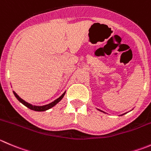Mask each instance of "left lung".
Segmentation results:
<instances>
[{
	"label": "left lung",
	"mask_w": 151,
	"mask_h": 151,
	"mask_svg": "<svg viewBox=\"0 0 151 151\" xmlns=\"http://www.w3.org/2000/svg\"><path fill=\"white\" fill-rule=\"evenodd\" d=\"M97 110H99V111H101V110H99V109H97ZM102 111V112H103V113H105V114H106V113L104 112V111ZM122 115H123V114H122ZM122 115H121V116H122Z\"/></svg>",
	"instance_id": "1"
}]
</instances>
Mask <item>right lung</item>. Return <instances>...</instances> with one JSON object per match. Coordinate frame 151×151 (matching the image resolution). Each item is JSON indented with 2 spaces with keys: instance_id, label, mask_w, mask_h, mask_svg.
<instances>
[{
  "instance_id": "add662e5",
  "label": "right lung",
  "mask_w": 151,
  "mask_h": 151,
  "mask_svg": "<svg viewBox=\"0 0 151 151\" xmlns=\"http://www.w3.org/2000/svg\"><path fill=\"white\" fill-rule=\"evenodd\" d=\"M13 93H14V95L15 96V97L17 98V100L19 101L20 102H21L23 105H24L25 106H26L27 108H29V109L31 110H33V111H46V110H49L51 108H52V107H54L55 105H56L58 103V102H60V101L61 100V99L63 98L64 95H65V91L63 93L62 95H61L60 96L59 98H58L57 99H55V101H53V102H50V103L47 104V105H41V106H38V105H32V104L29 103V102H26L25 100H23V99H21V98L20 97V96H18V95L17 94V93H15V92L13 91Z\"/></svg>"
}]
</instances>
